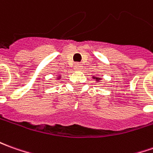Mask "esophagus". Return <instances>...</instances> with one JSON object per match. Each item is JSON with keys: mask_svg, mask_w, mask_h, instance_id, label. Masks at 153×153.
I'll return each instance as SVG.
<instances>
[{"mask_svg": "<svg viewBox=\"0 0 153 153\" xmlns=\"http://www.w3.org/2000/svg\"><path fill=\"white\" fill-rule=\"evenodd\" d=\"M74 70H80L81 68H82V65H81L80 63H76L74 64Z\"/></svg>", "mask_w": 153, "mask_h": 153, "instance_id": "34e87169", "label": "esophagus"}]
</instances>
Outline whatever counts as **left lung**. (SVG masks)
<instances>
[{
    "label": "left lung",
    "instance_id": "8db88e82",
    "mask_svg": "<svg viewBox=\"0 0 153 153\" xmlns=\"http://www.w3.org/2000/svg\"><path fill=\"white\" fill-rule=\"evenodd\" d=\"M93 79L96 80V82H99L100 80H101V78H98V77H93Z\"/></svg>",
    "mask_w": 153,
    "mask_h": 153
}]
</instances>
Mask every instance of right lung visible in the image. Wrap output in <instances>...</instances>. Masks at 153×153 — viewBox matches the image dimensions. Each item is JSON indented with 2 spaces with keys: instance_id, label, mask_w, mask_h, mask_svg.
<instances>
[{
  "instance_id": "right-lung-1",
  "label": "right lung",
  "mask_w": 153,
  "mask_h": 153,
  "mask_svg": "<svg viewBox=\"0 0 153 153\" xmlns=\"http://www.w3.org/2000/svg\"><path fill=\"white\" fill-rule=\"evenodd\" d=\"M60 78H61V77H60V76L57 77V79H60Z\"/></svg>"
}]
</instances>
